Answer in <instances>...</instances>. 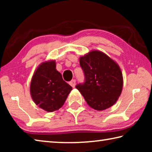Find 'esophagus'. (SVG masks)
I'll use <instances>...</instances> for the list:
<instances>
[{
    "mask_svg": "<svg viewBox=\"0 0 152 152\" xmlns=\"http://www.w3.org/2000/svg\"><path fill=\"white\" fill-rule=\"evenodd\" d=\"M70 84L74 88V87L76 85V80H74V79L72 80L71 82H70Z\"/></svg>",
    "mask_w": 152,
    "mask_h": 152,
    "instance_id": "1",
    "label": "esophagus"
}]
</instances>
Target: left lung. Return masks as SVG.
<instances>
[{
    "instance_id": "1",
    "label": "left lung",
    "mask_w": 152,
    "mask_h": 152,
    "mask_svg": "<svg viewBox=\"0 0 152 152\" xmlns=\"http://www.w3.org/2000/svg\"><path fill=\"white\" fill-rule=\"evenodd\" d=\"M85 82L76 88L90 107L103 110L112 107L121 94L123 78L119 66L104 53L92 50L80 58Z\"/></svg>"
}]
</instances>
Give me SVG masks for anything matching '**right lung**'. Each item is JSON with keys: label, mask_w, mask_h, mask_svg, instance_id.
I'll return each instance as SVG.
<instances>
[{"label": "right lung", "mask_w": 152, "mask_h": 152, "mask_svg": "<svg viewBox=\"0 0 152 152\" xmlns=\"http://www.w3.org/2000/svg\"><path fill=\"white\" fill-rule=\"evenodd\" d=\"M56 68L55 60L43 61L36 69L30 84L33 102L49 113L60 109L72 90Z\"/></svg>", "instance_id": "right-lung-1"}]
</instances>
